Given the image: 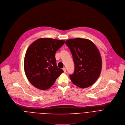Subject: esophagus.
Wrapping results in <instances>:
<instances>
[{
  "instance_id": "obj_1",
  "label": "esophagus",
  "mask_w": 125,
  "mask_h": 125,
  "mask_svg": "<svg viewBox=\"0 0 125 125\" xmlns=\"http://www.w3.org/2000/svg\"><path fill=\"white\" fill-rule=\"evenodd\" d=\"M62 69H63L64 72H66V68H65V67H63Z\"/></svg>"
}]
</instances>
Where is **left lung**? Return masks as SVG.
I'll list each match as a JSON object with an SVG mask.
<instances>
[{
    "instance_id": "1",
    "label": "left lung",
    "mask_w": 125,
    "mask_h": 125,
    "mask_svg": "<svg viewBox=\"0 0 125 125\" xmlns=\"http://www.w3.org/2000/svg\"><path fill=\"white\" fill-rule=\"evenodd\" d=\"M74 63V71L69 77L72 82L81 88L92 85L100 75L102 61L96 46L91 41L80 38L65 41Z\"/></svg>"
}]
</instances>
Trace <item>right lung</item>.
<instances>
[{"mask_svg": "<svg viewBox=\"0 0 125 125\" xmlns=\"http://www.w3.org/2000/svg\"><path fill=\"white\" fill-rule=\"evenodd\" d=\"M65 41L51 38H40L28 49L24 60L26 76L36 88L47 90L50 88L63 72L58 67L55 54Z\"/></svg>", "mask_w": 125, "mask_h": 125, "instance_id": "1", "label": "right lung"}]
</instances>
